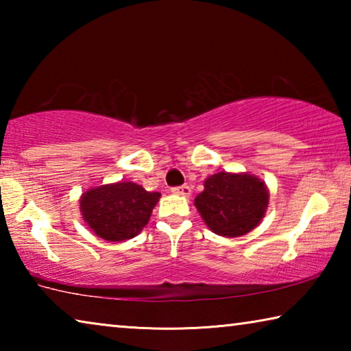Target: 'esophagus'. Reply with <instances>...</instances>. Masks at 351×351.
<instances>
[{
    "instance_id": "esophagus-1",
    "label": "esophagus",
    "mask_w": 351,
    "mask_h": 351,
    "mask_svg": "<svg viewBox=\"0 0 351 351\" xmlns=\"http://www.w3.org/2000/svg\"><path fill=\"white\" fill-rule=\"evenodd\" d=\"M171 192H173L175 195H181V197H190V193H192V189H190L187 184H184V186L173 187V189H171Z\"/></svg>"
}]
</instances>
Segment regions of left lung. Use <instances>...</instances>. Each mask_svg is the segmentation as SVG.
Returning <instances> with one entry per match:
<instances>
[{"label":"left lung","mask_w":351,"mask_h":351,"mask_svg":"<svg viewBox=\"0 0 351 351\" xmlns=\"http://www.w3.org/2000/svg\"><path fill=\"white\" fill-rule=\"evenodd\" d=\"M269 204L265 181L251 173L218 171L206 178L195 207L213 234L234 239L251 232L263 219Z\"/></svg>","instance_id":"obj_1"}]
</instances>
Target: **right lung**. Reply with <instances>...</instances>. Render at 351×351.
Listing matches in <instances>:
<instances>
[{
	"label": "right lung",
	"mask_w": 351,
	"mask_h": 351,
	"mask_svg": "<svg viewBox=\"0 0 351 351\" xmlns=\"http://www.w3.org/2000/svg\"><path fill=\"white\" fill-rule=\"evenodd\" d=\"M159 198V192H147L132 181H119L88 189L79 203L93 232L102 240L119 243L141 234Z\"/></svg>",
	"instance_id": "add662e5"
}]
</instances>
